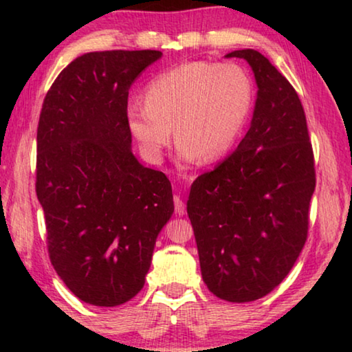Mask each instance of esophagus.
<instances>
[{"mask_svg":"<svg viewBox=\"0 0 352 352\" xmlns=\"http://www.w3.org/2000/svg\"><path fill=\"white\" fill-rule=\"evenodd\" d=\"M174 206H175V212L178 214V216H183L184 211H186V205L183 204V200L178 194L174 195Z\"/></svg>","mask_w":352,"mask_h":352,"instance_id":"34e87169","label":"esophagus"}]
</instances>
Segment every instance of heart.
I'll use <instances>...</instances> for the list:
<instances>
[{"label": "heart", "mask_w": 352, "mask_h": 352, "mask_svg": "<svg viewBox=\"0 0 352 352\" xmlns=\"http://www.w3.org/2000/svg\"><path fill=\"white\" fill-rule=\"evenodd\" d=\"M252 77L241 65L195 60L148 82L146 102L127 107V122L144 152L158 158L175 135L184 162H216L234 147L253 110Z\"/></svg>", "instance_id": "heart-1"}]
</instances>
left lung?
Instances as JSON below:
<instances>
[{"label":"left lung","mask_w":352,"mask_h":352,"mask_svg":"<svg viewBox=\"0 0 352 352\" xmlns=\"http://www.w3.org/2000/svg\"><path fill=\"white\" fill-rule=\"evenodd\" d=\"M258 99L247 135L190 186L188 216L204 281L230 302L259 300L289 275L307 241L315 163L305 109L261 52L241 50Z\"/></svg>","instance_id":"8db88e82"}]
</instances>
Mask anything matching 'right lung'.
Listing matches in <instances>:
<instances>
[{
	"instance_id": "obj_1",
	"label": "right lung",
	"mask_w": 352,
	"mask_h": 352,
	"mask_svg": "<svg viewBox=\"0 0 352 352\" xmlns=\"http://www.w3.org/2000/svg\"><path fill=\"white\" fill-rule=\"evenodd\" d=\"M162 51L87 52L47 90L35 190L51 264L79 300L113 307L142 289L174 212L169 178L133 157L129 90Z\"/></svg>"
}]
</instances>
